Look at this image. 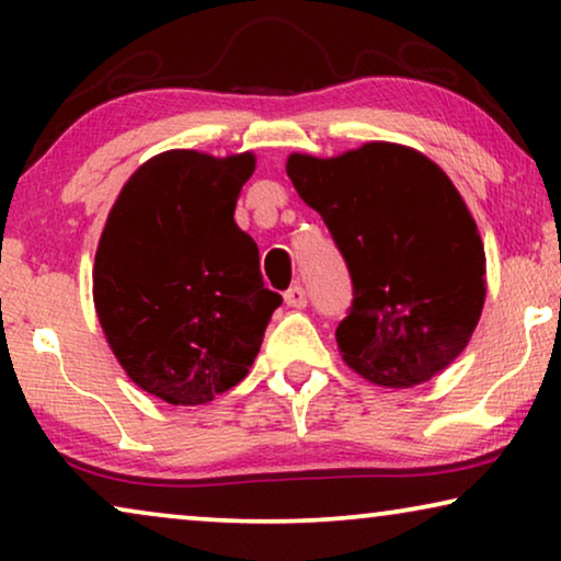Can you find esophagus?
<instances>
[{"label": "esophagus", "instance_id": "1", "mask_svg": "<svg viewBox=\"0 0 561 561\" xmlns=\"http://www.w3.org/2000/svg\"><path fill=\"white\" fill-rule=\"evenodd\" d=\"M283 298H286V304L290 306V309H304L306 301H309V298H306V290L301 286L288 288L286 296H283Z\"/></svg>", "mask_w": 561, "mask_h": 561}]
</instances>
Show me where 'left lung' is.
Here are the masks:
<instances>
[{
  "label": "left lung",
  "instance_id": "8db88e82",
  "mask_svg": "<svg viewBox=\"0 0 561 561\" xmlns=\"http://www.w3.org/2000/svg\"><path fill=\"white\" fill-rule=\"evenodd\" d=\"M286 173L350 267L355 298L336 327L344 363L386 388L421 386L455 363L488 286L478 225L449 175L398 142L290 152Z\"/></svg>",
  "mask_w": 561,
  "mask_h": 561
}]
</instances>
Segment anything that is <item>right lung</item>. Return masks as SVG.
<instances>
[{
	"label": "right lung",
	"instance_id": "obj_1",
	"mask_svg": "<svg viewBox=\"0 0 561 561\" xmlns=\"http://www.w3.org/2000/svg\"><path fill=\"white\" fill-rule=\"evenodd\" d=\"M252 171V152L165 150L129 175L106 217L99 324L129 380L165 403L202 405L234 388L283 301L234 221Z\"/></svg>",
	"mask_w": 561,
	"mask_h": 561
}]
</instances>
